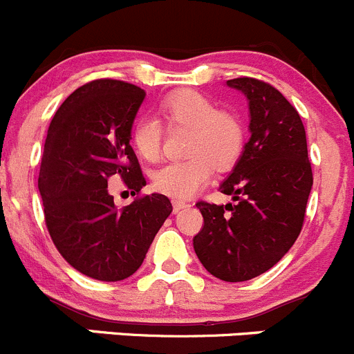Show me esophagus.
I'll return each mask as SVG.
<instances>
[{
	"label": "esophagus",
	"instance_id": "obj_1",
	"mask_svg": "<svg viewBox=\"0 0 354 354\" xmlns=\"http://www.w3.org/2000/svg\"><path fill=\"white\" fill-rule=\"evenodd\" d=\"M185 207H190V203L181 202V200H173V209H174V212H180V210L185 209Z\"/></svg>",
	"mask_w": 354,
	"mask_h": 354
}]
</instances>
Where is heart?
I'll use <instances>...</instances> for the list:
<instances>
[{
    "label": "heart",
    "mask_w": 354,
    "mask_h": 354,
    "mask_svg": "<svg viewBox=\"0 0 354 354\" xmlns=\"http://www.w3.org/2000/svg\"><path fill=\"white\" fill-rule=\"evenodd\" d=\"M167 124L190 130L185 144L188 157L166 164L154 173V187L173 198H190L210 180L212 171H226L241 156L245 130L234 114L216 111V106L195 91H178L159 104ZM131 145L147 162L160 157L162 128L154 116H140L131 127Z\"/></svg>",
    "instance_id": "1"
}]
</instances>
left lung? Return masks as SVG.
I'll use <instances>...</instances> for the list:
<instances>
[{"mask_svg": "<svg viewBox=\"0 0 354 354\" xmlns=\"http://www.w3.org/2000/svg\"><path fill=\"white\" fill-rule=\"evenodd\" d=\"M226 85L248 101L250 140L219 187L233 203H197L203 227L194 248L212 276L241 283L276 266L295 245L313 174L305 127L288 99L255 78H234Z\"/></svg>", "mask_w": 354, "mask_h": 354, "instance_id": "8db88e82", "label": "left lung"}]
</instances>
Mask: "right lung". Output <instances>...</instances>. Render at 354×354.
Returning a JSON list of instances; mask_svg holds the SVG:
<instances>
[{
	"label": "right lung",
	"mask_w": 354,
	"mask_h": 354,
	"mask_svg": "<svg viewBox=\"0 0 354 354\" xmlns=\"http://www.w3.org/2000/svg\"><path fill=\"white\" fill-rule=\"evenodd\" d=\"M144 99L137 85L101 78L68 95L49 124L39 173L46 226L63 259L92 279L114 283L137 272L173 210L160 194L118 209L108 190L114 174L133 195L145 187L130 145Z\"/></svg>",
	"instance_id": "obj_1"
}]
</instances>
